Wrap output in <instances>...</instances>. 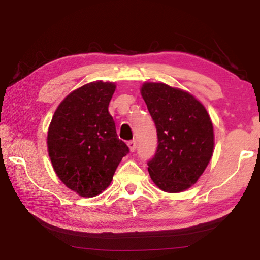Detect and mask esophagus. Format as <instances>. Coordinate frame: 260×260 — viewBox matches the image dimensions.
<instances>
[{
    "label": "esophagus",
    "instance_id": "34e87169",
    "mask_svg": "<svg viewBox=\"0 0 260 260\" xmlns=\"http://www.w3.org/2000/svg\"><path fill=\"white\" fill-rule=\"evenodd\" d=\"M128 147H129L130 151L134 152V151L136 150V148H137V142H136V140H130V141L128 142Z\"/></svg>",
    "mask_w": 260,
    "mask_h": 260
}]
</instances>
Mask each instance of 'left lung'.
Masks as SVG:
<instances>
[{
  "mask_svg": "<svg viewBox=\"0 0 260 260\" xmlns=\"http://www.w3.org/2000/svg\"><path fill=\"white\" fill-rule=\"evenodd\" d=\"M141 95L158 137L148 172L160 189L182 192L198 182L213 153L210 115L192 94L164 83H145Z\"/></svg>",
  "mask_w": 260,
  "mask_h": 260,
  "instance_id": "1",
  "label": "left lung"
}]
</instances>
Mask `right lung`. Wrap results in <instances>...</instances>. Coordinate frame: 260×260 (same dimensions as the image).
I'll return each instance as SVG.
<instances>
[{
  "label": "right lung",
  "mask_w": 260,
  "mask_h": 260,
  "mask_svg": "<svg viewBox=\"0 0 260 260\" xmlns=\"http://www.w3.org/2000/svg\"><path fill=\"white\" fill-rule=\"evenodd\" d=\"M114 91L109 82L83 85L62 100L49 125L47 146L52 167L68 188L84 198L102 193L129 152L109 113Z\"/></svg>",
  "instance_id": "right-lung-1"
}]
</instances>
